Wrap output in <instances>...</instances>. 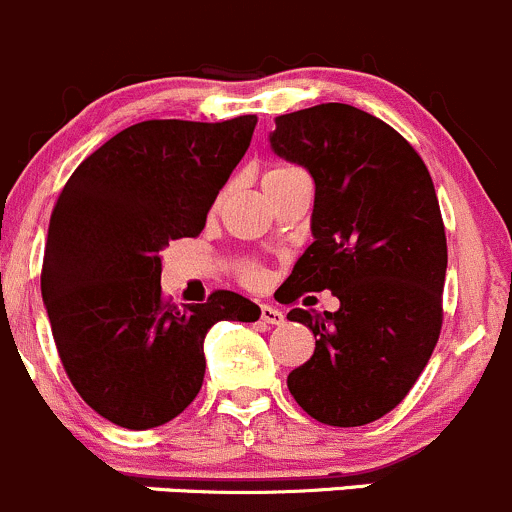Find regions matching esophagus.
<instances>
[{
    "label": "esophagus",
    "instance_id": "esophagus-1",
    "mask_svg": "<svg viewBox=\"0 0 512 512\" xmlns=\"http://www.w3.org/2000/svg\"><path fill=\"white\" fill-rule=\"evenodd\" d=\"M261 320L268 325H281L286 318H283L281 310L273 308V305H261Z\"/></svg>",
    "mask_w": 512,
    "mask_h": 512
}]
</instances>
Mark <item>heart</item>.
Listing matches in <instances>:
<instances>
[{"mask_svg":"<svg viewBox=\"0 0 512 512\" xmlns=\"http://www.w3.org/2000/svg\"><path fill=\"white\" fill-rule=\"evenodd\" d=\"M298 177H305L303 172L298 170V167H291V165H273L268 167L266 172H263V189H266V194L276 192V189L286 187L288 182H293V179ZM224 194L221 192L217 197V202H214V209H219V204L224 202ZM241 278H244L246 283H258L261 281V268L256 266V263H246L244 271H241Z\"/></svg>","mask_w":512,"mask_h":512,"instance_id":"obj_1","label":"heart"}]
</instances>
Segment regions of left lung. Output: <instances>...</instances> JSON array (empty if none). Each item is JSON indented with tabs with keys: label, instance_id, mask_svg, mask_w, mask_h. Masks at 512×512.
<instances>
[{
	"label": "left lung",
	"instance_id": "1",
	"mask_svg": "<svg viewBox=\"0 0 512 512\" xmlns=\"http://www.w3.org/2000/svg\"><path fill=\"white\" fill-rule=\"evenodd\" d=\"M271 147L315 182L313 244L281 303L340 300L335 313H288L318 337L288 389L323 424H370L407 397L441 333L449 256L434 182L397 130L345 103L278 115Z\"/></svg>",
	"mask_w": 512,
	"mask_h": 512
}]
</instances>
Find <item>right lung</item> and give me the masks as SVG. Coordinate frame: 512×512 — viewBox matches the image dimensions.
<instances>
[{
	"mask_svg": "<svg viewBox=\"0 0 512 512\" xmlns=\"http://www.w3.org/2000/svg\"><path fill=\"white\" fill-rule=\"evenodd\" d=\"M256 115L224 123L145 120L76 167L49 221L41 295L83 402L123 429L182 414L204 382V337L261 308L231 291L177 308L162 298V249L202 234Z\"/></svg>",
	"mask_w": 512,
	"mask_h": 512,
	"instance_id": "add662e5",
	"label": "right lung"
}]
</instances>
